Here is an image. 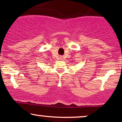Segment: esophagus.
Wrapping results in <instances>:
<instances>
[{
    "label": "esophagus",
    "instance_id": "34e87169",
    "mask_svg": "<svg viewBox=\"0 0 122 122\" xmlns=\"http://www.w3.org/2000/svg\"><path fill=\"white\" fill-rule=\"evenodd\" d=\"M61 59H62V58H61Z\"/></svg>",
    "mask_w": 122,
    "mask_h": 122
}]
</instances>
